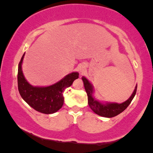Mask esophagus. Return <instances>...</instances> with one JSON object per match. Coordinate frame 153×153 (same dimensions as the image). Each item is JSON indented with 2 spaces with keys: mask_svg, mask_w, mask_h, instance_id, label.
I'll list each match as a JSON object with an SVG mask.
<instances>
[{
  "mask_svg": "<svg viewBox=\"0 0 153 153\" xmlns=\"http://www.w3.org/2000/svg\"><path fill=\"white\" fill-rule=\"evenodd\" d=\"M81 72H82V71H81Z\"/></svg>",
  "mask_w": 153,
  "mask_h": 153,
  "instance_id": "obj_1",
  "label": "esophagus"
}]
</instances>
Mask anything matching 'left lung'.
<instances>
[{
  "label": "left lung",
  "instance_id": "obj_1",
  "mask_svg": "<svg viewBox=\"0 0 153 153\" xmlns=\"http://www.w3.org/2000/svg\"><path fill=\"white\" fill-rule=\"evenodd\" d=\"M82 80L85 90L87 93L88 104H89V107L97 115L102 117H106V118H112L124 111L127 108V106L130 104L137 91L136 86L134 89V92H132V95L129 97V99L121 104H117V103H105L104 104V103L97 101L93 97L92 95L94 92L93 86L89 83V81L84 76L82 77Z\"/></svg>",
  "mask_w": 153,
  "mask_h": 153
}]
</instances>
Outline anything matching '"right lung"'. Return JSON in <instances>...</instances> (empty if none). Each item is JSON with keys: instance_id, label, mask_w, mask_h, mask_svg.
Returning a JSON list of instances; mask_svg holds the SVG:
<instances>
[{"instance_id": "obj_1", "label": "right lung", "mask_w": 153, "mask_h": 153, "mask_svg": "<svg viewBox=\"0 0 153 153\" xmlns=\"http://www.w3.org/2000/svg\"><path fill=\"white\" fill-rule=\"evenodd\" d=\"M25 54L21 58L18 64V86L21 98L38 112L44 114L56 112L64 104L63 92L66 88L72 84L78 78V72H72L66 75L56 84L49 86H33L26 80L22 72L23 60Z\"/></svg>"}]
</instances>
